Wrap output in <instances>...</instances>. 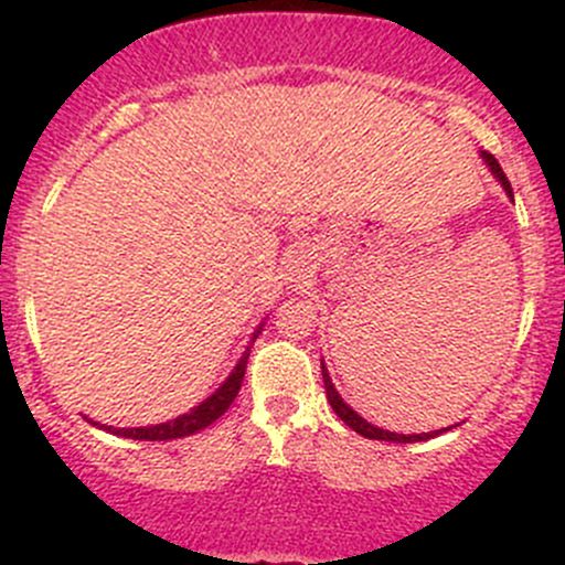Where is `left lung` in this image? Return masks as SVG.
Instances as JSON below:
<instances>
[{"label": "left lung", "mask_w": 565, "mask_h": 565, "mask_svg": "<svg viewBox=\"0 0 565 565\" xmlns=\"http://www.w3.org/2000/svg\"><path fill=\"white\" fill-rule=\"evenodd\" d=\"M481 158H483V161H487L489 172H492L494 177H498V182H500V185H503V191L509 193L511 202H514V191H511L509 177H505L503 169H500V163L494 161V156H489V152H481ZM322 383H324V393H328V402H330V407H333V413L339 415V418L344 420V424L350 426V429H355L358 435L369 437V440H385V443H420V440H429V437H435V435H437V431H420V435H396V431L380 429V426L369 424V420H366V418H361V415H358L355 409H352L350 404H347L344 398H341V393L335 391L333 380H330L328 369H324V361H322ZM448 429H451V426H448ZM440 431H446V429H440Z\"/></svg>", "instance_id": "8db88e82"}]
</instances>
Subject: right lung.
Segmentation results:
<instances>
[{"label": "right lung", "mask_w": 565, "mask_h": 565, "mask_svg": "<svg viewBox=\"0 0 565 565\" xmlns=\"http://www.w3.org/2000/svg\"><path fill=\"white\" fill-rule=\"evenodd\" d=\"M262 324H265V322H262ZM262 324L254 330V333H250L246 352H243L241 361L235 363V369H232L230 377L224 380V385H221V388L215 393H210V396L204 398L199 407H193L191 413H182V415H177V418L167 420V424H156V426H136V429H134V426H130V429H114V426H104V429L111 431V435L130 437V440H177V437H188V435H193V431L210 426L213 420H218L221 415L230 409V404L235 402L237 391H241L243 377H246V363H248V355H250V344H254L256 335L262 333Z\"/></svg>", "instance_id": "obj_1"}]
</instances>
